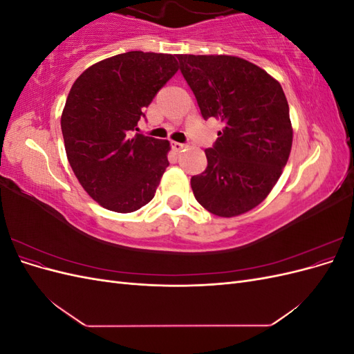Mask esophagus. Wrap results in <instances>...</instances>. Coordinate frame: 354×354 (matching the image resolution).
<instances>
[{
	"label": "esophagus",
	"instance_id": "obj_1",
	"mask_svg": "<svg viewBox=\"0 0 354 354\" xmlns=\"http://www.w3.org/2000/svg\"><path fill=\"white\" fill-rule=\"evenodd\" d=\"M171 147H173L176 152H180V151H183V149L186 147V145L185 143H178V142H171Z\"/></svg>",
	"mask_w": 354,
	"mask_h": 354
}]
</instances>
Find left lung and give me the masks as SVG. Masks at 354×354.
I'll use <instances>...</instances> for the list:
<instances>
[{"label": "left lung", "mask_w": 354, "mask_h": 354, "mask_svg": "<svg viewBox=\"0 0 354 354\" xmlns=\"http://www.w3.org/2000/svg\"><path fill=\"white\" fill-rule=\"evenodd\" d=\"M203 120L223 131L205 149L208 165L190 178L201 205L234 217L261 203L279 180L292 146L289 106L281 84L254 63L234 56L177 55Z\"/></svg>", "instance_id": "left-lung-1"}]
</instances>
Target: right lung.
Listing matches in <instances>:
<instances>
[{"label": "right lung", "mask_w": 354, "mask_h": 354, "mask_svg": "<svg viewBox=\"0 0 354 354\" xmlns=\"http://www.w3.org/2000/svg\"><path fill=\"white\" fill-rule=\"evenodd\" d=\"M177 71L173 55L128 51L95 63L73 82L60 120L63 140L75 176L103 208L133 212L153 199L169 165V142L133 134Z\"/></svg>", "instance_id": "obj_1"}]
</instances>
